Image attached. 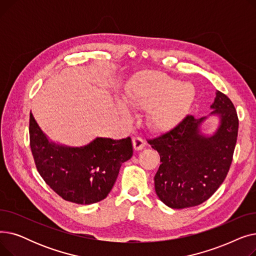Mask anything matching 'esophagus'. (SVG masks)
I'll list each match as a JSON object with an SVG mask.
<instances>
[{
  "instance_id": "esophagus-1",
  "label": "esophagus",
  "mask_w": 256,
  "mask_h": 256,
  "mask_svg": "<svg viewBox=\"0 0 256 256\" xmlns=\"http://www.w3.org/2000/svg\"><path fill=\"white\" fill-rule=\"evenodd\" d=\"M132 145H134V148H135V150H141L145 146V141L142 137L135 136L132 138Z\"/></svg>"
}]
</instances>
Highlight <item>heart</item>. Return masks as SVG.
Wrapping results in <instances>:
<instances>
[{
  "label": "heart",
  "mask_w": 256,
  "mask_h": 256,
  "mask_svg": "<svg viewBox=\"0 0 256 256\" xmlns=\"http://www.w3.org/2000/svg\"><path fill=\"white\" fill-rule=\"evenodd\" d=\"M195 98V89L189 83L182 84L160 72L140 78L126 94V102L140 109H150L152 124L160 130L176 126L189 110Z\"/></svg>",
  "instance_id": "1"
}]
</instances>
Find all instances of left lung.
Wrapping results in <instances>:
<instances>
[{
    "instance_id": "obj_1",
    "label": "left lung",
    "mask_w": 256,
    "mask_h": 256,
    "mask_svg": "<svg viewBox=\"0 0 256 256\" xmlns=\"http://www.w3.org/2000/svg\"><path fill=\"white\" fill-rule=\"evenodd\" d=\"M212 115L220 117L212 136L199 132L206 118L186 115L180 122L158 137L147 140L160 154L154 189L160 201L172 208L199 206L224 182L236 144L238 118L232 102L217 91Z\"/></svg>"
}]
</instances>
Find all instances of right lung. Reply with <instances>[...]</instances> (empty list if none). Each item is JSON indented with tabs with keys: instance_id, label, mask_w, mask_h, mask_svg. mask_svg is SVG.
I'll return each mask as SVG.
<instances>
[{
	"instance_id": "add662e5",
	"label": "right lung",
	"mask_w": 256,
	"mask_h": 256,
	"mask_svg": "<svg viewBox=\"0 0 256 256\" xmlns=\"http://www.w3.org/2000/svg\"><path fill=\"white\" fill-rule=\"evenodd\" d=\"M30 146L40 176L64 200L91 204L104 199L119 169L132 156L130 137L121 140L96 138L83 147L50 142L30 113Z\"/></svg>"
}]
</instances>
